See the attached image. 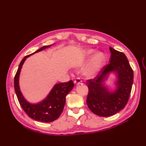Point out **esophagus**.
<instances>
[{
    "label": "esophagus",
    "mask_w": 146,
    "mask_h": 146,
    "mask_svg": "<svg viewBox=\"0 0 146 146\" xmlns=\"http://www.w3.org/2000/svg\"><path fill=\"white\" fill-rule=\"evenodd\" d=\"M80 83H82V80H81V79H80V78H77L75 80V81H74V83H75V84L76 85L80 84Z\"/></svg>",
    "instance_id": "1"
}]
</instances>
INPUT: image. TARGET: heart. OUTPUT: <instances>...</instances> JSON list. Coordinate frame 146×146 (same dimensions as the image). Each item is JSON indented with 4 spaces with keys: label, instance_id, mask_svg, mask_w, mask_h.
<instances>
[{
    "label": "heart",
    "instance_id": "obj_1",
    "mask_svg": "<svg viewBox=\"0 0 146 146\" xmlns=\"http://www.w3.org/2000/svg\"><path fill=\"white\" fill-rule=\"evenodd\" d=\"M95 52V50L93 49L83 51L77 63L80 66H82L89 61L84 70V73L86 76L94 77L97 75L106 62V56L103 52H98L94 55Z\"/></svg>",
    "mask_w": 146,
    "mask_h": 146
}]
</instances>
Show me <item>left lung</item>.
<instances>
[{"instance_id":"obj_1","label":"left lung","mask_w":146,"mask_h":146,"mask_svg":"<svg viewBox=\"0 0 146 146\" xmlns=\"http://www.w3.org/2000/svg\"><path fill=\"white\" fill-rule=\"evenodd\" d=\"M109 64L104 66L94 79L87 80L88 94L86 104L93 113L100 117H110L125 107L134 82V73L126 56L110 47ZM111 74L115 76L113 87L106 83Z\"/></svg>"}]
</instances>
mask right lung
I'll list each match as a JSON object with an SVG mask.
<instances>
[{"label": "right lung", "instance_id": "add662e5", "mask_svg": "<svg viewBox=\"0 0 146 146\" xmlns=\"http://www.w3.org/2000/svg\"><path fill=\"white\" fill-rule=\"evenodd\" d=\"M52 45L42 46L33 53L24 57L20 63L14 78L15 92L21 107L32 119L42 122H53L60 116L66 102V96L72 90L74 86L73 83L70 80L66 83H57L42 100L38 103H31L26 100L21 91L19 77L22 67L27 58L36 52L50 48Z\"/></svg>", "mask_w": 146, "mask_h": 146}]
</instances>
